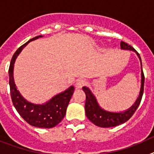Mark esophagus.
<instances>
[{
	"label": "esophagus",
	"mask_w": 154,
	"mask_h": 154,
	"mask_svg": "<svg viewBox=\"0 0 154 154\" xmlns=\"http://www.w3.org/2000/svg\"><path fill=\"white\" fill-rule=\"evenodd\" d=\"M86 81L83 79H79V80H77V82H76V87L77 88H82L84 86L86 85Z\"/></svg>",
	"instance_id": "esophagus-1"
}]
</instances>
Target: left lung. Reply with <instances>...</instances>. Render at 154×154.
<instances>
[{
	"instance_id": "left-lung-1",
	"label": "left lung",
	"mask_w": 154,
	"mask_h": 154,
	"mask_svg": "<svg viewBox=\"0 0 154 154\" xmlns=\"http://www.w3.org/2000/svg\"><path fill=\"white\" fill-rule=\"evenodd\" d=\"M120 48L121 49L125 50H131V51H135L137 56L139 57L140 60L141 66H142V62H141V58L140 57L139 54L137 52L135 49L131 45L127 44V43L121 41L120 42ZM141 89L140 92L139 97L137 98V101L134 105L131 106L129 110H126L121 113H112V112H108L103 110L98 105L97 100L94 94L91 93L88 87H84L83 90L85 92L86 94V102H85V113L87 115V117L92 122L93 124L100 127H116L117 125H120L121 124H124L127 122L129 119L132 117L137 109L139 106L140 103L142 100L143 94V88H144V74L143 71L141 72Z\"/></svg>"
}]
</instances>
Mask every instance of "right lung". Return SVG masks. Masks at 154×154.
Instances as JSON below:
<instances>
[{"instance_id": "right-lung-1", "label": "right lung", "mask_w": 154, "mask_h": 154, "mask_svg": "<svg viewBox=\"0 0 154 154\" xmlns=\"http://www.w3.org/2000/svg\"><path fill=\"white\" fill-rule=\"evenodd\" d=\"M41 37L42 36H37L29 40L17 50L12 57L8 70L10 91L12 103L15 109L27 123L33 127L39 128H52L57 125L64 117L69 101L74 93V87L71 86L64 92L54 97L45 104L37 105L30 103L25 99H23L15 87L13 77L14 64L17 55L29 42Z\"/></svg>"}]
</instances>
